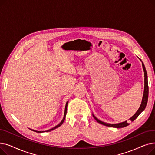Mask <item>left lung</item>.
Returning a JSON list of instances; mask_svg holds the SVG:
<instances>
[{"mask_svg":"<svg viewBox=\"0 0 155 155\" xmlns=\"http://www.w3.org/2000/svg\"><path fill=\"white\" fill-rule=\"evenodd\" d=\"M142 65H143V68L144 70V94H143V99H142V102L141 104L140 105V107L139 108V109L137 110V111L136 112L135 114L131 117L130 118L129 120L131 121H134L137 117L139 116L140 114L145 109L146 105H147V102H148V92H149V88H148V76H147V72H146L144 64H143V63H142ZM94 119L98 122L99 123L103 124L105 126H108V127H116V128H121V127H126L127 126H128L129 124L128 123H127V121L123 122V123H119V124H108V123H104L102 121H101L100 120H99L96 117H95L93 115Z\"/></svg>","mask_w":155,"mask_h":155,"instance_id":"left-lung-1","label":"left lung"}]
</instances>
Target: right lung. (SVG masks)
Listing matches in <instances>:
<instances>
[{"label":"right lung","instance_id":"1","mask_svg":"<svg viewBox=\"0 0 155 155\" xmlns=\"http://www.w3.org/2000/svg\"><path fill=\"white\" fill-rule=\"evenodd\" d=\"M68 102H67V104H66V105H65V109H64V117H63V120H61V123L59 124H58L57 126H56L55 127H54L53 128H52V129H49V130H47V131H46V132H50V131H53V130H54V129H55L56 128H57V127H60L62 124H63V123L64 122V119H65V116H66V114H67V105H68ZM32 131H35V132H36V133H43V132H45V131H35V130H33V129H31Z\"/></svg>","mask_w":155,"mask_h":155}]
</instances>
